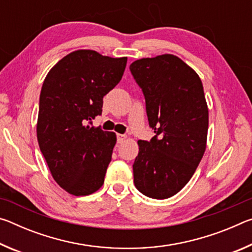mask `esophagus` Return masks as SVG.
Wrapping results in <instances>:
<instances>
[{
	"instance_id": "34e87169",
	"label": "esophagus",
	"mask_w": 252,
	"mask_h": 252,
	"mask_svg": "<svg viewBox=\"0 0 252 252\" xmlns=\"http://www.w3.org/2000/svg\"><path fill=\"white\" fill-rule=\"evenodd\" d=\"M117 138H118V143H123L126 141V134H118Z\"/></svg>"
}]
</instances>
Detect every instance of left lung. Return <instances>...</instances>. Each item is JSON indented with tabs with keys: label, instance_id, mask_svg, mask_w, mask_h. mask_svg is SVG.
I'll return each instance as SVG.
<instances>
[{
	"label": "left lung",
	"instance_id": "obj_1",
	"mask_svg": "<svg viewBox=\"0 0 252 252\" xmlns=\"http://www.w3.org/2000/svg\"><path fill=\"white\" fill-rule=\"evenodd\" d=\"M130 71L146 99L156 135L139 140L134 186L153 199H167L185 187L207 147L208 105L199 75L180 58L162 54L136 60Z\"/></svg>",
	"mask_w": 252,
	"mask_h": 252
}]
</instances>
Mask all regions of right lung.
Masks as SVG:
<instances>
[{
    "label": "right lung",
    "instance_id": "1",
    "mask_svg": "<svg viewBox=\"0 0 252 252\" xmlns=\"http://www.w3.org/2000/svg\"><path fill=\"white\" fill-rule=\"evenodd\" d=\"M126 60L74 51L49 71L42 85L37 141L53 179L70 194L89 195L103 185L117 135L93 126L92 120L122 79Z\"/></svg>",
    "mask_w": 252,
    "mask_h": 252
}]
</instances>
